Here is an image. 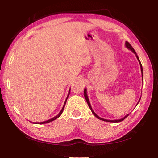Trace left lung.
<instances>
[{"label": "left lung", "mask_w": 158, "mask_h": 158, "mask_svg": "<svg viewBox=\"0 0 158 158\" xmlns=\"http://www.w3.org/2000/svg\"><path fill=\"white\" fill-rule=\"evenodd\" d=\"M125 47H126L128 49H130V50H131L132 51V52L135 53V56H136V57H137V60H138V61H139V65H140V67H141V76H142V79H143V68H142V65H141V62H140V60H139V57H138V56H137V53H136V52L135 51V49H133V47L131 46V44L129 43V42H125ZM84 98H85V100H86V102H87V103H88V105H89V108H90V110H91V111H92V113H93V114L94 115V116L97 118H98V119H100V120H102V121H106V122H111V123H118V122H121V121H123L124 119H125L126 118L129 116V114H127L126 116H124L123 118H121V119H118V120H106V119H104V118H100V116H98L97 114H96L95 112H94V111L93 110V109H92V107H91V105H90V101H89V98H88V95H87V89H84ZM140 100H141V98H140V99L139 100V101H138V102H137V105H138V103L139 102V101H140Z\"/></svg>", "instance_id": "left-lung-1"}]
</instances>
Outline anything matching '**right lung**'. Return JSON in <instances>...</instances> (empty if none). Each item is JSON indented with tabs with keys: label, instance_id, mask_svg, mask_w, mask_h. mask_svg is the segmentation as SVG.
Wrapping results in <instances>:
<instances>
[{
	"label": "right lung",
	"instance_id": "add662e5",
	"mask_svg": "<svg viewBox=\"0 0 158 158\" xmlns=\"http://www.w3.org/2000/svg\"><path fill=\"white\" fill-rule=\"evenodd\" d=\"M69 93H70V89H69V91H68V96H67V98H66V100H65V103H64L63 108H62V109H61V111L59 112V114H58L57 115V116H56L55 117L52 118H51V119H49V120H48V121H45L40 122V123H34V122H33V123H34V124H45V123H48L52 122V121H54V120H56V118H58V117H60V115L62 114V113H63L64 108H65V106L66 102H67V100H68V96H69ZM31 123H32V122H31Z\"/></svg>",
	"mask_w": 158,
	"mask_h": 158
}]
</instances>
